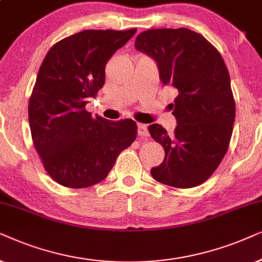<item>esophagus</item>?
Listing matches in <instances>:
<instances>
[{
  "mask_svg": "<svg viewBox=\"0 0 262 262\" xmlns=\"http://www.w3.org/2000/svg\"><path fill=\"white\" fill-rule=\"evenodd\" d=\"M138 134L140 135V137L145 138V137H148V128L146 124H138Z\"/></svg>",
  "mask_w": 262,
  "mask_h": 262,
  "instance_id": "34e87169",
  "label": "esophagus"
}]
</instances>
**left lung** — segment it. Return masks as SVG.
Returning a JSON list of instances; mask_svg holds the SVG:
<instances>
[{"mask_svg": "<svg viewBox=\"0 0 262 262\" xmlns=\"http://www.w3.org/2000/svg\"><path fill=\"white\" fill-rule=\"evenodd\" d=\"M135 48L156 61L163 85L177 91L170 104L177 122L173 134L157 123L148 127L165 151L151 175L166 186L196 187L221 164L232 134L235 100L224 60L188 29L147 30L137 37Z\"/></svg>", "mask_w": 262, "mask_h": 262, "instance_id": "obj_1", "label": "left lung"}]
</instances>
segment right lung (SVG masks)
<instances>
[{"mask_svg": "<svg viewBox=\"0 0 262 262\" xmlns=\"http://www.w3.org/2000/svg\"><path fill=\"white\" fill-rule=\"evenodd\" d=\"M137 32L85 30L51 47L29 103L32 140L51 179L68 188L99 183L133 144V120L110 122L85 106L105 81V64Z\"/></svg>", "mask_w": 262, "mask_h": 262, "instance_id": "right-lung-1", "label": "right lung"}]
</instances>
